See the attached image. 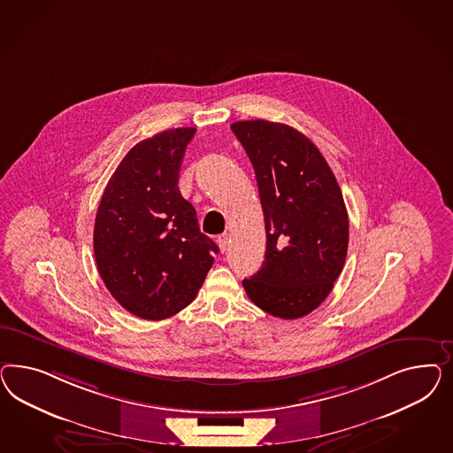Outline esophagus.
I'll return each mask as SVG.
<instances>
[{
	"mask_svg": "<svg viewBox=\"0 0 453 453\" xmlns=\"http://www.w3.org/2000/svg\"><path fill=\"white\" fill-rule=\"evenodd\" d=\"M216 242H218V246H219L220 252H224L226 247H227V242H229V235H227V234H222V235H219V237L216 239Z\"/></svg>",
	"mask_w": 453,
	"mask_h": 453,
	"instance_id": "34e87169",
	"label": "esophagus"
}]
</instances>
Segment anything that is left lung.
<instances>
[{
    "label": "left lung",
    "instance_id": "left-lung-1",
    "mask_svg": "<svg viewBox=\"0 0 453 453\" xmlns=\"http://www.w3.org/2000/svg\"><path fill=\"white\" fill-rule=\"evenodd\" d=\"M252 163L265 222V259L244 279L249 299L271 316L317 309L341 275L349 246L342 191L316 144L288 124H231Z\"/></svg>",
    "mask_w": 453,
    "mask_h": 453
}]
</instances>
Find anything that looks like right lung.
I'll list each match as a JSON object with an SVG mask.
<instances>
[{"instance_id":"1","label":"right lung","mask_w":453,"mask_h":453,"mask_svg":"<svg viewBox=\"0 0 453 453\" xmlns=\"http://www.w3.org/2000/svg\"><path fill=\"white\" fill-rule=\"evenodd\" d=\"M194 134L196 127H176L137 142L97 207L93 244L99 275L126 311L146 320L188 307L219 252L179 192L180 163Z\"/></svg>"}]
</instances>
